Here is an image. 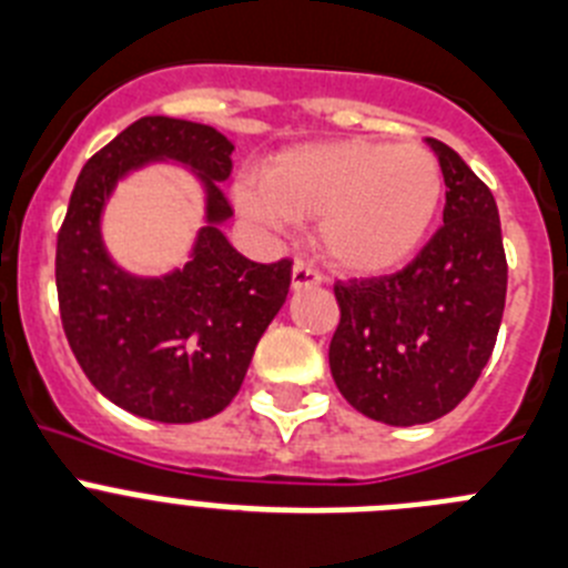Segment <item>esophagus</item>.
<instances>
[{
    "label": "esophagus",
    "mask_w": 568,
    "mask_h": 568,
    "mask_svg": "<svg viewBox=\"0 0 568 568\" xmlns=\"http://www.w3.org/2000/svg\"><path fill=\"white\" fill-rule=\"evenodd\" d=\"M322 283V274L316 272L314 265L303 263V260H296L294 268H291V288H314V285Z\"/></svg>",
    "instance_id": "obj_1"
}]
</instances>
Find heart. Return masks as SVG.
Instances as JSON below:
<instances>
[{"label": "heart", "mask_w": 568, "mask_h": 568, "mask_svg": "<svg viewBox=\"0 0 568 568\" xmlns=\"http://www.w3.org/2000/svg\"><path fill=\"white\" fill-rule=\"evenodd\" d=\"M234 195L265 226L316 217V246L331 265L385 274L405 265L430 234L444 172L422 144L351 138L285 150L265 166L263 181H243Z\"/></svg>", "instance_id": "heart-1"}]
</instances>
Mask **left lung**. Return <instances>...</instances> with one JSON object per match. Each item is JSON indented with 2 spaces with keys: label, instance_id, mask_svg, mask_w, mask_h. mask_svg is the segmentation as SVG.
Masks as SVG:
<instances>
[{
  "label": "left lung",
  "instance_id": "1",
  "mask_svg": "<svg viewBox=\"0 0 568 568\" xmlns=\"http://www.w3.org/2000/svg\"><path fill=\"white\" fill-rule=\"evenodd\" d=\"M427 144L447 186L444 226L402 272L334 285L331 376L356 410L393 427L436 422L473 390L507 303L493 192L456 150Z\"/></svg>",
  "mask_w": 568,
  "mask_h": 568
}]
</instances>
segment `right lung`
Listing matches in <instances>:
<instances>
[{
	"instance_id": "obj_1",
	"label": "right lung",
	"mask_w": 568,
	"mask_h": 568,
	"mask_svg": "<svg viewBox=\"0 0 568 568\" xmlns=\"http://www.w3.org/2000/svg\"><path fill=\"white\" fill-rule=\"evenodd\" d=\"M234 144L214 126L146 115L84 163L55 243L61 325L87 379L112 405L163 424L212 418L237 396L260 336L283 308L291 260L254 263L221 232L232 217L221 183ZM150 162L202 181L204 226L190 260L141 278L109 257L100 217L114 186Z\"/></svg>"
}]
</instances>
